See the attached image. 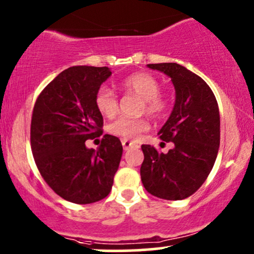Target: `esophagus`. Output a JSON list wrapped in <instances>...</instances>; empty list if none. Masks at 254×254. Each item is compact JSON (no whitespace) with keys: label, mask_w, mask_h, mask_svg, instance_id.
I'll list each match as a JSON object with an SVG mask.
<instances>
[{"label":"esophagus","mask_w":254,"mask_h":254,"mask_svg":"<svg viewBox=\"0 0 254 254\" xmlns=\"http://www.w3.org/2000/svg\"><path fill=\"white\" fill-rule=\"evenodd\" d=\"M122 144H123V148H124V150H127L129 148H138V147H140V144L127 140V138H123Z\"/></svg>","instance_id":"34e87169"}]
</instances>
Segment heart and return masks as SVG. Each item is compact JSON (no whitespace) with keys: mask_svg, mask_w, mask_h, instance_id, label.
Listing matches in <instances>:
<instances>
[{"mask_svg":"<svg viewBox=\"0 0 254 254\" xmlns=\"http://www.w3.org/2000/svg\"><path fill=\"white\" fill-rule=\"evenodd\" d=\"M121 88L127 93L136 94L143 101L141 106V112L148 113L149 116L159 118L168 111L169 104L166 97L160 93V83L152 74L146 72H136L125 77L121 82ZM95 106L102 116L113 117L118 111V97L112 89L102 85L97 89L95 94ZM148 129V123L144 118H129L119 117L108 130L111 133L121 137L133 140L140 133Z\"/></svg>","mask_w":254,"mask_h":254,"instance_id":"heart-1","label":"heart"}]
</instances>
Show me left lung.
I'll return each instance as SVG.
<instances>
[{
	"label": "left lung",
	"instance_id": "obj_1",
	"mask_svg": "<svg viewBox=\"0 0 254 254\" xmlns=\"http://www.w3.org/2000/svg\"><path fill=\"white\" fill-rule=\"evenodd\" d=\"M149 68L171 78L176 100L158 135L174 148L160 153L142 144L144 159L141 180L146 190L165 200H182L194 194L212 170L221 141L217 100L202 78L176 63L149 64Z\"/></svg>",
	"mask_w": 254,
	"mask_h": 254
}]
</instances>
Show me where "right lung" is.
Here are the masks:
<instances>
[{
    "mask_svg": "<svg viewBox=\"0 0 254 254\" xmlns=\"http://www.w3.org/2000/svg\"><path fill=\"white\" fill-rule=\"evenodd\" d=\"M108 67L73 66L58 74L36 100L31 149L48 186L63 199L85 205L110 194L123 146L105 135L96 150L86 140L102 135L104 118L95 106L97 89L110 78Z\"/></svg>",
    "mask_w": 254,
    "mask_h": 254,
    "instance_id": "add662e5",
    "label": "right lung"
}]
</instances>
